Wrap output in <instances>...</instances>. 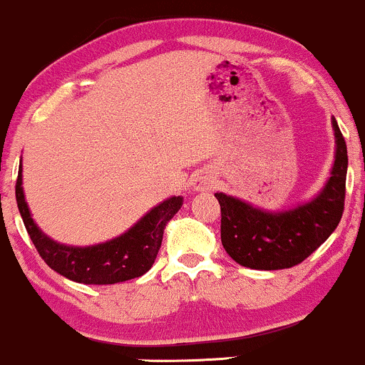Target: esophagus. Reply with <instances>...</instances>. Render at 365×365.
Returning a JSON list of instances; mask_svg holds the SVG:
<instances>
[{"instance_id": "34e87169", "label": "esophagus", "mask_w": 365, "mask_h": 365, "mask_svg": "<svg viewBox=\"0 0 365 365\" xmlns=\"http://www.w3.org/2000/svg\"><path fill=\"white\" fill-rule=\"evenodd\" d=\"M215 183V175L212 171L202 170L194 177V190H209Z\"/></svg>"}]
</instances>
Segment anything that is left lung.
<instances>
[{"label":"left lung","instance_id":"8db88e82","mask_svg":"<svg viewBox=\"0 0 365 365\" xmlns=\"http://www.w3.org/2000/svg\"><path fill=\"white\" fill-rule=\"evenodd\" d=\"M336 156L331 177L311 202L290 211L267 212L225 194L221 206V244L233 261L250 269H284L311 255L336 230L345 207L346 144L333 118Z\"/></svg>","mask_w":365,"mask_h":365}]
</instances>
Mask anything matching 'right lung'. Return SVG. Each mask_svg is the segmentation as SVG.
Wrapping results in <instances>:
<instances>
[{"label":"right lung","instance_id":"obj_1","mask_svg":"<svg viewBox=\"0 0 365 365\" xmlns=\"http://www.w3.org/2000/svg\"><path fill=\"white\" fill-rule=\"evenodd\" d=\"M15 197L29 237L44 262L65 278L86 284H113L148 273L161 247L166 223L183 204L182 197H171L150 209L118 238L92 247H68L46 237L31 217L22 190V166L16 177Z\"/></svg>","mask_w":365,"mask_h":365}]
</instances>
